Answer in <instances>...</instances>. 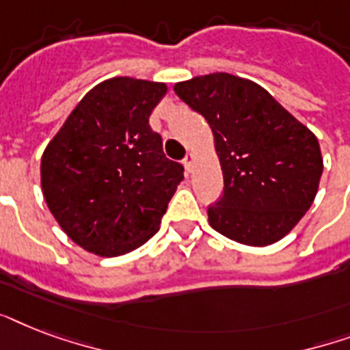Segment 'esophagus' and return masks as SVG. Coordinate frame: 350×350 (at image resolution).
I'll list each match as a JSON object with an SVG mask.
<instances>
[{"instance_id":"obj_1","label":"esophagus","mask_w":350,"mask_h":350,"mask_svg":"<svg viewBox=\"0 0 350 350\" xmlns=\"http://www.w3.org/2000/svg\"><path fill=\"white\" fill-rule=\"evenodd\" d=\"M194 159H196V156H194V154H192V152H187L185 159H183V165H185L187 172H191V170H192V165H194Z\"/></svg>"}]
</instances>
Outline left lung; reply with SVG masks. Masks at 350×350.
Returning <instances> with one entry per match:
<instances>
[{
  "instance_id": "left-lung-1",
  "label": "left lung",
  "mask_w": 350,
  "mask_h": 350,
  "mask_svg": "<svg viewBox=\"0 0 350 350\" xmlns=\"http://www.w3.org/2000/svg\"><path fill=\"white\" fill-rule=\"evenodd\" d=\"M174 92L207 120L224 174V196L208 224L229 239L267 247L285 238L314 202L323 172L314 132L263 87L214 72L180 81Z\"/></svg>"
}]
</instances>
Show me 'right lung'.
<instances>
[{
  "label": "right lung",
  "mask_w": 350,
  "mask_h": 350,
  "mask_svg": "<svg viewBox=\"0 0 350 350\" xmlns=\"http://www.w3.org/2000/svg\"><path fill=\"white\" fill-rule=\"evenodd\" d=\"M167 85L118 76L83 96L41 156V191L63 232L112 258L142 247L183 180L148 116Z\"/></svg>",
  "instance_id": "1"
}]
</instances>
